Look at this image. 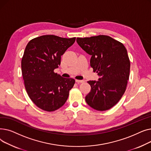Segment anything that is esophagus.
Masks as SVG:
<instances>
[{
	"label": "esophagus",
	"mask_w": 151,
	"mask_h": 151,
	"mask_svg": "<svg viewBox=\"0 0 151 151\" xmlns=\"http://www.w3.org/2000/svg\"><path fill=\"white\" fill-rule=\"evenodd\" d=\"M76 82L77 83H84V80H76Z\"/></svg>",
	"instance_id": "34e87169"
}]
</instances>
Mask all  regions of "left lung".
Segmentation results:
<instances>
[{
  "label": "left lung",
  "instance_id": "8db88e82",
  "mask_svg": "<svg viewBox=\"0 0 151 151\" xmlns=\"http://www.w3.org/2000/svg\"><path fill=\"white\" fill-rule=\"evenodd\" d=\"M77 43L91 55L90 64L99 80L89 81L91 92L86 101L97 111L111 108L124 95L129 78L130 62L122 43L107 35L77 38Z\"/></svg>",
  "mask_w": 151,
  "mask_h": 151
}]
</instances>
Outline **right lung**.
Returning <instances> with one entry per match:
<instances>
[{
	"instance_id": "add662e5",
	"label": "right lung",
	"mask_w": 151,
	"mask_h": 151,
	"mask_svg": "<svg viewBox=\"0 0 151 151\" xmlns=\"http://www.w3.org/2000/svg\"><path fill=\"white\" fill-rule=\"evenodd\" d=\"M75 39L46 35L31 40L26 47L21 60L25 88L31 100L44 111H54L62 106L75 84L74 79L63 78L54 70Z\"/></svg>"
}]
</instances>
